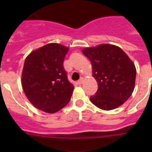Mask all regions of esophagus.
Segmentation results:
<instances>
[{
  "instance_id": "1",
  "label": "esophagus",
  "mask_w": 152,
  "mask_h": 152,
  "mask_svg": "<svg viewBox=\"0 0 152 152\" xmlns=\"http://www.w3.org/2000/svg\"><path fill=\"white\" fill-rule=\"evenodd\" d=\"M83 83V78H80L78 81H77V83H78L79 85H80V84H82Z\"/></svg>"
}]
</instances>
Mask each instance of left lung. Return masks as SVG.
I'll return each instance as SVG.
<instances>
[{"instance_id":"1","label":"left lung","mask_w":152,"mask_h":152,"mask_svg":"<svg viewBox=\"0 0 152 152\" xmlns=\"http://www.w3.org/2000/svg\"><path fill=\"white\" fill-rule=\"evenodd\" d=\"M82 52L91 62L98 83L91 102L104 110L121 106L134 90L137 70L133 62L120 47L110 44L88 47Z\"/></svg>"}]
</instances>
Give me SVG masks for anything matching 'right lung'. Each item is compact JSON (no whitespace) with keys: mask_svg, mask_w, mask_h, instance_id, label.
<instances>
[{"mask_svg":"<svg viewBox=\"0 0 152 152\" xmlns=\"http://www.w3.org/2000/svg\"><path fill=\"white\" fill-rule=\"evenodd\" d=\"M69 48L50 43L27 57L22 87L31 103L40 110L56 113L69 103L74 86L68 80L63 62Z\"/></svg>","mask_w":152,"mask_h":152,"instance_id":"right-lung-1","label":"right lung"}]
</instances>
